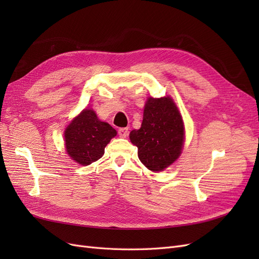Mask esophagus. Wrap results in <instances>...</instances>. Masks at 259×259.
<instances>
[{"mask_svg": "<svg viewBox=\"0 0 259 259\" xmlns=\"http://www.w3.org/2000/svg\"><path fill=\"white\" fill-rule=\"evenodd\" d=\"M117 133H119V136H120V137L126 138V137L128 136V128H126V127L120 128L119 131H117Z\"/></svg>", "mask_w": 259, "mask_h": 259, "instance_id": "obj_1", "label": "esophagus"}]
</instances>
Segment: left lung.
Instances as JSON below:
<instances>
[{
    "mask_svg": "<svg viewBox=\"0 0 259 259\" xmlns=\"http://www.w3.org/2000/svg\"><path fill=\"white\" fill-rule=\"evenodd\" d=\"M138 158L152 171H161L182 153L185 126L178 108L170 97H149L144 109L142 126L130 133Z\"/></svg>",
    "mask_w": 259,
    "mask_h": 259,
    "instance_id": "left-lung-1",
    "label": "left lung"
}]
</instances>
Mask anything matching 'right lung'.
I'll use <instances>...</instances> for the list:
<instances>
[{
    "label": "right lung",
    "instance_id": "add662e5",
    "mask_svg": "<svg viewBox=\"0 0 259 259\" xmlns=\"http://www.w3.org/2000/svg\"><path fill=\"white\" fill-rule=\"evenodd\" d=\"M116 136V131L100 121L93 109L75 116L65 131L66 150L70 158L81 165H90L105 153L106 146Z\"/></svg>",
    "mask_w": 259,
    "mask_h": 259
}]
</instances>
